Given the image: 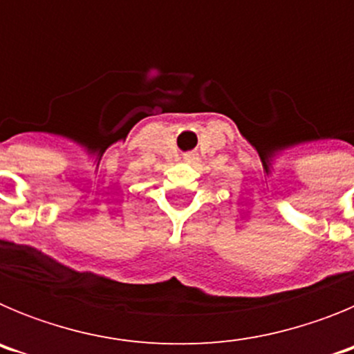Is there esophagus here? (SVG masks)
<instances>
[{
    "label": "esophagus",
    "mask_w": 354,
    "mask_h": 354,
    "mask_svg": "<svg viewBox=\"0 0 354 354\" xmlns=\"http://www.w3.org/2000/svg\"><path fill=\"white\" fill-rule=\"evenodd\" d=\"M183 159L186 162H196L198 161V154H196V152H186V154L183 156Z\"/></svg>",
    "instance_id": "obj_1"
}]
</instances>
